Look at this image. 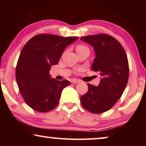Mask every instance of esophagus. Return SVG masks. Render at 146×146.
<instances>
[{
    "instance_id": "34e87169",
    "label": "esophagus",
    "mask_w": 146,
    "mask_h": 146,
    "mask_svg": "<svg viewBox=\"0 0 146 146\" xmlns=\"http://www.w3.org/2000/svg\"><path fill=\"white\" fill-rule=\"evenodd\" d=\"M71 82H72V83L74 84H77V83L80 82V80H77V79H74Z\"/></svg>"
}]
</instances>
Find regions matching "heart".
I'll return each instance as SVG.
<instances>
[{"label": "heart", "mask_w": 146, "mask_h": 146, "mask_svg": "<svg viewBox=\"0 0 146 146\" xmlns=\"http://www.w3.org/2000/svg\"><path fill=\"white\" fill-rule=\"evenodd\" d=\"M86 48H88L86 46L80 44V45H78L76 47V50L78 52V51H79V50H84V49H86Z\"/></svg>", "instance_id": "heart-1"}]
</instances>
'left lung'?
<instances>
[{"mask_svg":"<svg viewBox=\"0 0 146 146\" xmlns=\"http://www.w3.org/2000/svg\"><path fill=\"white\" fill-rule=\"evenodd\" d=\"M80 39L94 48L96 58L92 69L98 72L102 77L97 87L88 84V90L80 97L81 104L90 112H105L115 104L127 86V54L121 44L107 34L89 35Z\"/></svg>","mask_w":146,"mask_h":146,"instance_id":"8db88e82","label":"left lung"}]
</instances>
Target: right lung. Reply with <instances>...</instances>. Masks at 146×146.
Wrapping results in <instances>:
<instances>
[{"mask_svg": "<svg viewBox=\"0 0 146 146\" xmlns=\"http://www.w3.org/2000/svg\"><path fill=\"white\" fill-rule=\"evenodd\" d=\"M78 38L40 34L22 49L16 68V80L27 104L40 112H47L58 104L61 93L70 84L66 80L50 78L52 66L58 63L65 48Z\"/></svg>", "mask_w": 146, "mask_h": 146, "instance_id": "right-lung-1", "label": "right lung"}]
</instances>
